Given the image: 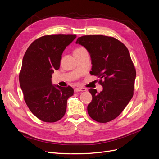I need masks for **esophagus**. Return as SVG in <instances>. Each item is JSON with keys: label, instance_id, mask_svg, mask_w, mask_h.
I'll list each match as a JSON object with an SVG mask.
<instances>
[{"label": "esophagus", "instance_id": "obj_1", "mask_svg": "<svg viewBox=\"0 0 159 159\" xmlns=\"http://www.w3.org/2000/svg\"><path fill=\"white\" fill-rule=\"evenodd\" d=\"M75 91L76 92H78V91H86V89L83 88V87H79V88H76L75 89Z\"/></svg>", "mask_w": 159, "mask_h": 159}]
</instances>
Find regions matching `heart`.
<instances>
[{
	"label": "heart",
	"instance_id": "obj_1",
	"mask_svg": "<svg viewBox=\"0 0 159 159\" xmlns=\"http://www.w3.org/2000/svg\"><path fill=\"white\" fill-rule=\"evenodd\" d=\"M84 48H82V47H80V48H77V49H75V51L74 52H76V51H79V50H81V49H83Z\"/></svg>",
	"mask_w": 159,
	"mask_h": 159
}]
</instances>
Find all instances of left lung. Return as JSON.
<instances>
[{"instance_id":"left-lung-1","label":"left lung","mask_w":159,"mask_h":159,"mask_svg":"<svg viewBox=\"0 0 159 159\" xmlns=\"http://www.w3.org/2000/svg\"><path fill=\"white\" fill-rule=\"evenodd\" d=\"M76 43L89 53L90 73L100 77L103 87L100 93L89 89L93 99L88 106V114L100 123L111 121L122 112L134 94L136 71L129 51L117 39L103 35L83 36Z\"/></svg>"}]
</instances>
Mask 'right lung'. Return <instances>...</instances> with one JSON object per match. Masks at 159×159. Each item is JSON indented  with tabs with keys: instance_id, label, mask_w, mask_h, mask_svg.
<instances>
[{
	"instance_id": "add662e5",
	"label": "right lung",
	"mask_w": 159,
	"mask_h": 159,
	"mask_svg": "<svg viewBox=\"0 0 159 159\" xmlns=\"http://www.w3.org/2000/svg\"><path fill=\"white\" fill-rule=\"evenodd\" d=\"M76 35H47L30 44L26 50L19 75L20 86L29 109L40 120L53 123L64 116L67 100L73 89L52 83V73L58 70L62 54Z\"/></svg>"
}]
</instances>
